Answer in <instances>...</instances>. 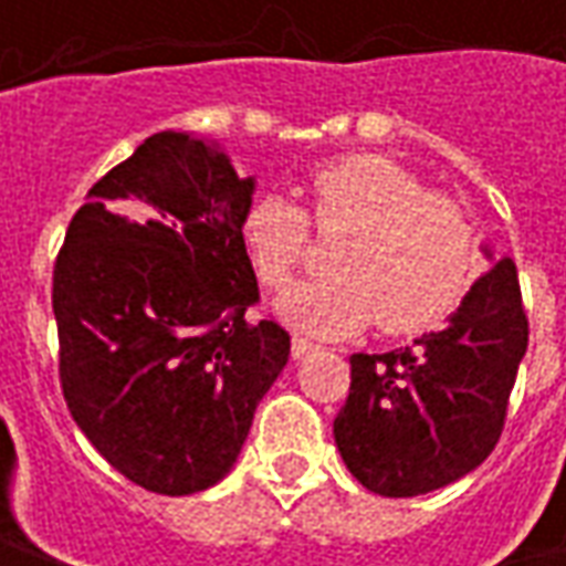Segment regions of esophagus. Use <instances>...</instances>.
Returning <instances> with one entry per match:
<instances>
[{
	"label": "esophagus",
	"mask_w": 566,
	"mask_h": 566,
	"mask_svg": "<svg viewBox=\"0 0 566 566\" xmlns=\"http://www.w3.org/2000/svg\"><path fill=\"white\" fill-rule=\"evenodd\" d=\"M312 352H318V345L308 343L303 336H294V339H291V357H294V360H303V357H308Z\"/></svg>",
	"instance_id": "obj_1"
}]
</instances>
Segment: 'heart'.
I'll return each mask as SVG.
<instances>
[{
  "instance_id": "obj_1",
  "label": "heart",
  "mask_w": 566,
  "mask_h": 566,
  "mask_svg": "<svg viewBox=\"0 0 566 566\" xmlns=\"http://www.w3.org/2000/svg\"><path fill=\"white\" fill-rule=\"evenodd\" d=\"M318 230H352L333 254L336 279L300 284L275 303L279 318L315 336H348L379 321L394 336L421 333L461 306L479 272L473 223L449 197L379 154L318 166L308 178ZM248 258L282 291L306 258V211L282 193L251 202Z\"/></svg>"
}]
</instances>
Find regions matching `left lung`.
Listing matches in <instances>:
<instances>
[{
  "instance_id": "8db88e82",
  "label": "left lung",
  "mask_w": 566,
  "mask_h": 566,
  "mask_svg": "<svg viewBox=\"0 0 566 566\" xmlns=\"http://www.w3.org/2000/svg\"><path fill=\"white\" fill-rule=\"evenodd\" d=\"M491 270L446 327L385 355H352V391L333 421L336 449L360 485L418 497L473 473L497 446L527 352L518 272L482 245Z\"/></svg>"
}]
</instances>
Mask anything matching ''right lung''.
Listing matches in <instances>:
<instances>
[{"label":"right lung","instance_id":"add662e5","mask_svg":"<svg viewBox=\"0 0 566 566\" xmlns=\"http://www.w3.org/2000/svg\"><path fill=\"white\" fill-rule=\"evenodd\" d=\"M258 178L221 142L157 133L117 163L69 223L54 266L63 397L93 449L145 491L218 485L291 336L251 324L242 223Z\"/></svg>","mask_w":566,"mask_h":566}]
</instances>
